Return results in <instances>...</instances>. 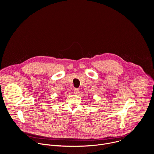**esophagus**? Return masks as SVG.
Masks as SVG:
<instances>
[{
  "label": "esophagus",
  "instance_id": "34e87169",
  "mask_svg": "<svg viewBox=\"0 0 154 154\" xmlns=\"http://www.w3.org/2000/svg\"><path fill=\"white\" fill-rule=\"evenodd\" d=\"M73 91H74L75 94H78L79 93V89L78 88H75L73 90Z\"/></svg>",
  "mask_w": 154,
  "mask_h": 154
}]
</instances>
